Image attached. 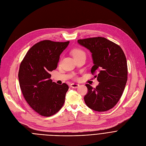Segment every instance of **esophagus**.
Returning a JSON list of instances; mask_svg holds the SVG:
<instances>
[{
    "mask_svg": "<svg viewBox=\"0 0 146 146\" xmlns=\"http://www.w3.org/2000/svg\"><path fill=\"white\" fill-rule=\"evenodd\" d=\"M79 86L80 85L78 84H74V83H73V84H72L70 85V87L72 88H78L79 87Z\"/></svg>",
    "mask_w": 146,
    "mask_h": 146,
    "instance_id": "1",
    "label": "esophagus"
}]
</instances>
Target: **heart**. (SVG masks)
Instances as JSON below:
<instances>
[{"label": "heart", "instance_id": "1", "mask_svg": "<svg viewBox=\"0 0 146 146\" xmlns=\"http://www.w3.org/2000/svg\"><path fill=\"white\" fill-rule=\"evenodd\" d=\"M71 53H72V55L73 56L74 58L77 57V56H80L81 55L85 54V52H84V51L82 50L80 48H75L73 50H72V51H71Z\"/></svg>", "mask_w": 146, "mask_h": 146}]
</instances>
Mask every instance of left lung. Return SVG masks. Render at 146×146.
<instances>
[{
  "instance_id": "1",
  "label": "left lung",
  "mask_w": 146,
  "mask_h": 146,
  "mask_svg": "<svg viewBox=\"0 0 146 146\" xmlns=\"http://www.w3.org/2000/svg\"><path fill=\"white\" fill-rule=\"evenodd\" d=\"M77 42L92 53L94 65L91 72L97 74L95 77L99 82L96 88L86 84L85 103L94 111L109 110L119 101L127 81L125 55L118 45L105 37L80 39Z\"/></svg>"
}]
</instances>
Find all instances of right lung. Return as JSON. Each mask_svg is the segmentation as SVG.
<instances>
[{
    "label": "right lung",
    "instance_id": "add662e5",
    "mask_svg": "<svg viewBox=\"0 0 146 146\" xmlns=\"http://www.w3.org/2000/svg\"><path fill=\"white\" fill-rule=\"evenodd\" d=\"M69 44V41H41L29 50L21 63V90L29 105L42 116L55 114L64 104L69 87L52 82L50 72L56 69L60 55Z\"/></svg>",
    "mask_w": 146,
    "mask_h": 146
}]
</instances>
